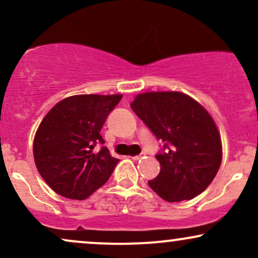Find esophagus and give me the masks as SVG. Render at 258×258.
I'll list each match as a JSON object with an SVG mask.
<instances>
[{
	"mask_svg": "<svg viewBox=\"0 0 258 258\" xmlns=\"http://www.w3.org/2000/svg\"><path fill=\"white\" fill-rule=\"evenodd\" d=\"M144 156V154H139V155H135V156H131L132 160H135V161H138V160H141L142 158Z\"/></svg>",
	"mask_w": 258,
	"mask_h": 258,
	"instance_id": "esophagus-1",
	"label": "esophagus"
}]
</instances>
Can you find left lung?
<instances>
[{
    "instance_id": "obj_1",
    "label": "left lung",
    "mask_w": 258,
    "mask_h": 258,
    "mask_svg": "<svg viewBox=\"0 0 258 258\" xmlns=\"http://www.w3.org/2000/svg\"><path fill=\"white\" fill-rule=\"evenodd\" d=\"M132 110L165 142L156 155L160 173L150 188L168 203L190 200L203 193L220 170L222 141L216 122L199 102L182 92H144Z\"/></svg>"
}]
</instances>
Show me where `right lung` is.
I'll list each match as a JSON object with an SVG mask.
<instances>
[{
    "mask_svg": "<svg viewBox=\"0 0 258 258\" xmlns=\"http://www.w3.org/2000/svg\"><path fill=\"white\" fill-rule=\"evenodd\" d=\"M122 94H76L58 102L41 121L34 138V160L38 172L55 193L84 200L100 188L119 159L104 143L100 130Z\"/></svg>",
    "mask_w": 258,
    "mask_h": 258,
    "instance_id": "add662e5",
    "label": "right lung"
}]
</instances>
